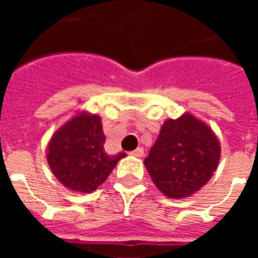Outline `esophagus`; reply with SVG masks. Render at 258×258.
I'll use <instances>...</instances> for the list:
<instances>
[{"label": "esophagus", "instance_id": "obj_1", "mask_svg": "<svg viewBox=\"0 0 258 258\" xmlns=\"http://www.w3.org/2000/svg\"><path fill=\"white\" fill-rule=\"evenodd\" d=\"M131 155H134V156L137 157H142L144 156V149H142V148H137L135 151L131 152Z\"/></svg>", "mask_w": 258, "mask_h": 258}]
</instances>
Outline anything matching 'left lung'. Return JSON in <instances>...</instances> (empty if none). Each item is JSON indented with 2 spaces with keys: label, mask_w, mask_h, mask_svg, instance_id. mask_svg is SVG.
Masks as SVG:
<instances>
[{
  "label": "left lung",
  "mask_w": 258,
  "mask_h": 258,
  "mask_svg": "<svg viewBox=\"0 0 258 258\" xmlns=\"http://www.w3.org/2000/svg\"><path fill=\"white\" fill-rule=\"evenodd\" d=\"M221 148L216 135L192 114L166 120L145 159L152 181L168 198L182 199L211 178Z\"/></svg>",
  "instance_id": "obj_1"
}]
</instances>
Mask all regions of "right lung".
<instances>
[{
    "label": "right lung",
    "mask_w": 258,
    "mask_h": 258,
    "mask_svg": "<svg viewBox=\"0 0 258 258\" xmlns=\"http://www.w3.org/2000/svg\"><path fill=\"white\" fill-rule=\"evenodd\" d=\"M101 118L83 113L55 133L48 145V163L55 177L70 189L92 192L103 184L125 153L107 155Z\"/></svg>",
    "instance_id": "1"
}]
</instances>
